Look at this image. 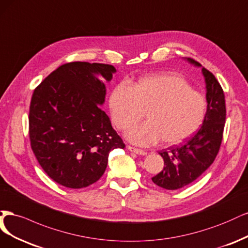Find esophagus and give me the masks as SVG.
<instances>
[{"instance_id":"1","label":"esophagus","mask_w":248,"mask_h":248,"mask_svg":"<svg viewBox=\"0 0 248 248\" xmlns=\"http://www.w3.org/2000/svg\"><path fill=\"white\" fill-rule=\"evenodd\" d=\"M127 149L131 150V151H133V153H135V154L140 155H147V151H145L144 149L136 148V147H133V146H131V145L127 146Z\"/></svg>"}]
</instances>
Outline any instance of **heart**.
I'll use <instances>...</instances> for the list:
<instances>
[{
	"label": "heart",
	"mask_w": 248,
	"mask_h": 248,
	"mask_svg": "<svg viewBox=\"0 0 248 248\" xmlns=\"http://www.w3.org/2000/svg\"><path fill=\"white\" fill-rule=\"evenodd\" d=\"M109 108L115 125L125 131L145 111V123L135 125L126 136L139 145L161 139L176 144L195 134L204 122L207 103L202 93L191 90L185 78L173 74H154L119 83L109 95Z\"/></svg>",
	"instance_id": "heart-1"
}]
</instances>
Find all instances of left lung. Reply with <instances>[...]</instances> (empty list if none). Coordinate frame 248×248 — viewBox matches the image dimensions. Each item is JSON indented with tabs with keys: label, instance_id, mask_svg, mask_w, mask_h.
Here are the masks:
<instances>
[{
	"label": "left lung",
	"instance_id": "8db88e82",
	"mask_svg": "<svg viewBox=\"0 0 248 248\" xmlns=\"http://www.w3.org/2000/svg\"><path fill=\"white\" fill-rule=\"evenodd\" d=\"M188 62L201 63L188 58ZM206 81L207 111L200 130L179 145L159 151L164 158V169L151 180L159 187L174 190L195 181L208 169L217 157L222 141L226 123V100L217 79L202 68Z\"/></svg>",
	"mask_w": 248,
	"mask_h": 248
}]
</instances>
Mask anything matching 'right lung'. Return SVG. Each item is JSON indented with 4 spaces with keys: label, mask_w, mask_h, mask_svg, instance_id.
Returning <instances> with one entry per match:
<instances>
[{
    "label": "right lung",
    "mask_w": 248,
    "mask_h": 248,
    "mask_svg": "<svg viewBox=\"0 0 248 248\" xmlns=\"http://www.w3.org/2000/svg\"><path fill=\"white\" fill-rule=\"evenodd\" d=\"M115 68L107 63H63L34 90L30 104L31 150L44 172L69 188L86 187L106 170L111 150L124 143L100 105Z\"/></svg>",
    "instance_id": "obj_1"
}]
</instances>
